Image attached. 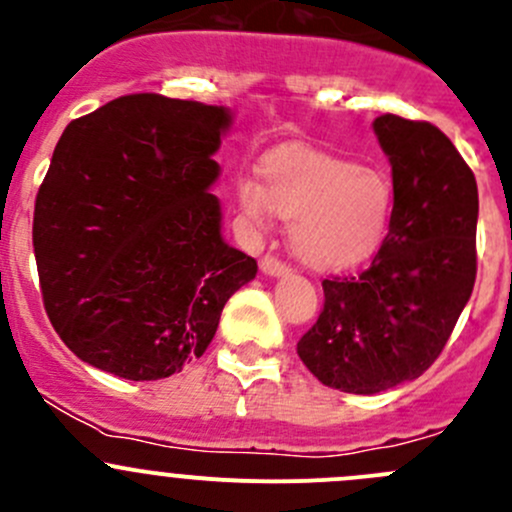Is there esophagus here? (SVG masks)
Masks as SVG:
<instances>
[{
  "mask_svg": "<svg viewBox=\"0 0 512 512\" xmlns=\"http://www.w3.org/2000/svg\"><path fill=\"white\" fill-rule=\"evenodd\" d=\"M260 270L265 272L267 277H282V275H287L289 267L285 265V262L277 260V257L265 255V257H262V260H260Z\"/></svg>",
  "mask_w": 512,
  "mask_h": 512,
  "instance_id": "obj_1",
  "label": "esophagus"
}]
</instances>
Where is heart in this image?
<instances>
[{
    "label": "heart",
    "mask_w": 512,
    "mask_h": 512,
    "mask_svg": "<svg viewBox=\"0 0 512 512\" xmlns=\"http://www.w3.org/2000/svg\"><path fill=\"white\" fill-rule=\"evenodd\" d=\"M260 185L237 180V205L255 230L270 213L289 220V247L317 270H347L381 245L394 208V188L381 170L314 151L267 158Z\"/></svg>",
    "instance_id": "1"
}]
</instances>
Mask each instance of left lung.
<instances>
[{
  "instance_id": "left-lung-1",
  "label": "left lung",
  "mask_w": 512,
  "mask_h": 512,
  "mask_svg": "<svg viewBox=\"0 0 512 512\" xmlns=\"http://www.w3.org/2000/svg\"><path fill=\"white\" fill-rule=\"evenodd\" d=\"M394 210L369 267L322 282L324 309L297 354L324 386L379 394L414 381L446 347L476 285L478 185L446 133L386 113Z\"/></svg>"
}]
</instances>
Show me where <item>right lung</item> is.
<instances>
[{"label":"right lung","instance_id":"add662e5","mask_svg":"<svg viewBox=\"0 0 512 512\" xmlns=\"http://www.w3.org/2000/svg\"><path fill=\"white\" fill-rule=\"evenodd\" d=\"M225 106L131 94L66 126L34 208L41 297L61 342L128 381L205 354L257 262L210 193Z\"/></svg>","mask_w":512,"mask_h":512}]
</instances>
